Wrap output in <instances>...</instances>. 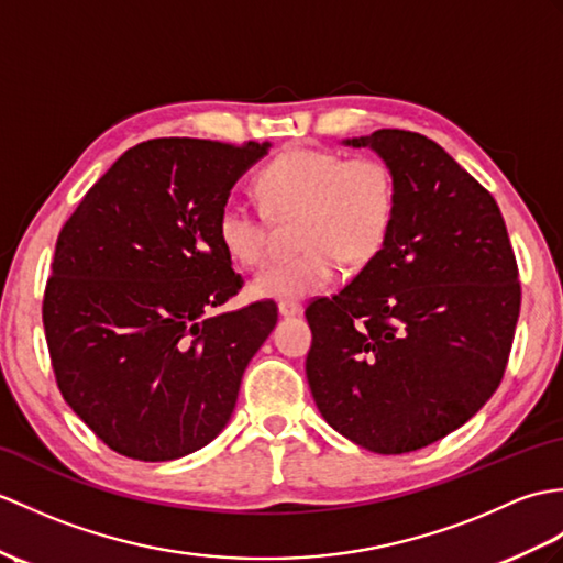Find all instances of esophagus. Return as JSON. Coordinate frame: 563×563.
<instances>
[{
  "label": "esophagus",
  "mask_w": 563,
  "mask_h": 563,
  "mask_svg": "<svg viewBox=\"0 0 563 563\" xmlns=\"http://www.w3.org/2000/svg\"><path fill=\"white\" fill-rule=\"evenodd\" d=\"M278 311H280V317H297V313H302V305H297V302H280V305H278Z\"/></svg>",
  "instance_id": "obj_1"
}]
</instances>
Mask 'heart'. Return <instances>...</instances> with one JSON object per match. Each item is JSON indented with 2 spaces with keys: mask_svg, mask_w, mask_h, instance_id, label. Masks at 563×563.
<instances>
[{
  "mask_svg": "<svg viewBox=\"0 0 563 563\" xmlns=\"http://www.w3.org/2000/svg\"><path fill=\"white\" fill-rule=\"evenodd\" d=\"M256 191L273 218L297 216L295 242L302 252L266 266L252 280V295L295 302L329 287L341 261L364 266L394 228L396 177L378 158H345L335 151L299 148L278 155L256 175ZM218 240L244 266L264 264L266 218L228 201L216 222Z\"/></svg>",
  "mask_w": 563,
  "mask_h": 563,
  "instance_id": "obj_1",
  "label": "heart"
}]
</instances>
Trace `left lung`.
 <instances>
[{
	"label": "left lung",
	"mask_w": 563,
	"mask_h": 563,
	"mask_svg": "<svg viewBox=\"0 0 563 563\" xmlns=\"http://www.w3.org/2000/svg\"><path fill=\"white\" fill-rule=\"evenodd\" d=\"M372 148L396 177L384 250L350 285L307 307V382L338 434L394 455L465 424L501 384L520 283L494 196L439 143L378 129Z\"/></svg>",
	"instance_id": "8db88e82"
}]
</instances>
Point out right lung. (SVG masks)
Returning a JSON list of instances; mask_svg holds the SVG:
<instances>
[{"label": "right lung", "mask_w": 563, "mask_h": 563, "mask_svg": "<svg viewBox=\"0 0 563 563\" xmlns=\"http://www.w3.org/2000/svg\"><path fill=\"white\" fill-rule=\"evenodd\" d=\"M271 143L153 139L129 148L57 238L43 323L69 408L117 453L161 463L230 422L271 299L211 317L242 287L216 222Z\"/></svg>", "instance_id": "right-lung-1"}]
</instances>
